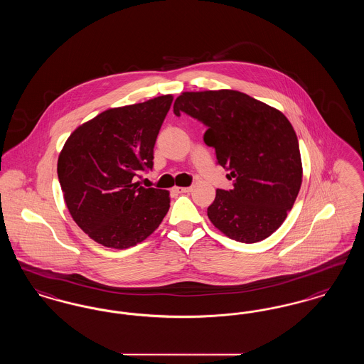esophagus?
Returning a JSON list of instances; mask_svg holds the SVG:
<instances>
[{"label":"esophagus","mask_w":364,"mask_h":364,"mask_svg":"<svg viewBox=\"0 0 364 364\" xmlns=\"http://www.w3.org/2000/svg\"><path fill=\"white\" fill-rule=\"evenodd\" d=\"M173 191H176L177 193H186V192H191L192 188L191 187H174Z\"/></svg>","instance_id":"obj_1"}]
</instances>
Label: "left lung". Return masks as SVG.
Instances as JSON below:
<instances>
[{
    "label": "left lung",
    "instance_id": "obj_1",
    "mask_svg": "<svg viewBox=\"0 0 364 364\" xmlns=\"http://www.w3.org/2000/svg\"><path fill=\"white\" fill-rule=\"evenodd\" d=\"M173 110L208 125L203 140L235 181L232 190L215 191L208 208L211 224L248 244L274 233L303 180L297 136L284 113L236 90L186 91Z\"/></svg>",
    "mask_w": 364,
    "mask_h": 364
}]
</instances>
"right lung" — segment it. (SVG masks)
<instances>
[{"mask_svg": "<svg viewBox=\"0 0 364 364\" xmlns=\"http://www.w3.org/2000/svg\"><path fill=\"white\" fill-rule=\"evenodd\" d=\"M173 95L107 109L67 139L57 173L70 217L90 239L125 250L146 240L171 208L169 191L134 181L153 168L154 144Z\"/></svg>", "mask_w": 364, "mask_h": 364, "instance_id": "obj_1", "label": "right lung"}]
</instances>
